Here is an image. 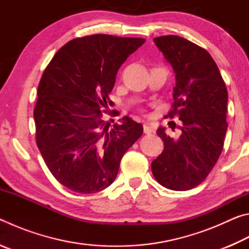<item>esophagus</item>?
Wrapping results in <instances>:
<instances>
[{"instance_id":"34e87169","label":"esophagus","mask_w":249,"mask_h":249,"mask_svg":"<svg viewBox=\"0 0 249 249\" xmlns=\"http://www.w3.org/2000/svg\"><path fill=\"white\" fill-rule=\"evenodd\" d=\"M154 128L151 127V126L149 124H144V133L145 134H151L153 133Z\"/></svg>"}]
</instances>
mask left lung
<instances>
[{
	"instance_id": "1",
	"label": "left lung",
	"mask_w": 249,
	"mask_h": 249,
	"mask_svg": "<svg viewBox=\"0 0 249 249\" xmlns=\"http://www.w3.org/2000/svg\"><path fill=\"white\" fill-rule=\"evenodd\" d=\"M154 41L176 72L174 103L166 117H179L182 133L174 138L163 127L157 129L163 151L151 162V171L162 187L190 190L203 182L223 150L229 126L227 89L204 48L176 35Z\"/></svg>"
}]
</instances>
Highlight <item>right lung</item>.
<instances>
[{"label":"right lung","mask_w":249,"mask_h":249,"mask_svg":"<svg viewBox=\"0 0 249 249\" xmlns=\"http://www.w3.org/2000/svg\"><path fill=\"white\" fill-rule=\"evenodd\" d=\"M144 38L105 34L78 37L58 50L38 84L34 120L36 144L53 176L71 191L94 193L115 180L121 159L142 125L104 120L117 70Z\"/></svg>","instance_id":"1"}]
</instances>
